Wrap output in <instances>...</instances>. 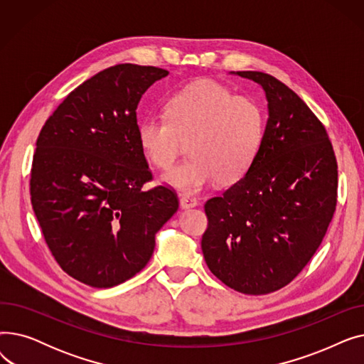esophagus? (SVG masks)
Listing matches in <instances>:
<instances>
[{"label": "esophagus", "mask_w": 364, "mask_h": 364, "mask_svg": "<svg viewBox=\"0 0 364 364\" xmlns=\"http://www.w3.org/2000/svg\"><path fill=\"white\" fill-rule=\"evenodd\" d=\"M180 206L183 209H188V208H195L198 206V200L192 196H181L180 198Z\"/></svg>", "instance_id": "obj_1"}]
</instances>
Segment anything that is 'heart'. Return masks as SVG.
<instances>
[{"label": "heart", "instance_id": "heart-1", "mask_svg": "<svg viewBox=\"0 0 364 364\" xmlns=\"http://www.w3.org/2000/svg\"><path fill=\"white\" fill-rule=\"evenodd\" d=\"M165 114L139 124V144L153 166L168 169L188 143L190 159L162 177L181 192H199L215 180L220 186L237 183L261 149V106L218 84L200 81L176 92L165 105Z\"/></svg>", "mask_w": 364, "mask_h": 364}]
</instances>
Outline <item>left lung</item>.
Here are the masks:
<instances>
[{"label": "left lung", "instance_id": "1", "mask_svg": "<svg viewBox=\"0 0 364 364\" xmlns=\"http://www.w3.org/2000/svg\"><path fill=\"white\" fill-rule=\"evenodd\" d=\"M235 75L262 87L269 119L250 171L205 203L202 252L228 288L265 295L316 254L336 208L338 165L326 129L296 92L269 73Z\"/></svg>", "mask_w": 364, "mask_h": 364}]
</instances>
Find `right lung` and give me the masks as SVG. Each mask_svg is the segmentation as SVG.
I'll return each mask as SVG.
<instances>
[{
	"label": "right lung",
	"instance_id": "add662e5",
	"mask_svg": "<svg viewBox=\"0 0 364 364\" xmlns=\"http://www.w3.org/2000/svg\"><path fill=\"white\" fill-rule=\"evenodd\" d=\"M169 72L122 63L75 88L43 127L31 202L46 243L70 277L112 288L143 270L155 236L178 209L174 190H141L151 172L137 137V106Z\"/></svg>",
	"mask_w": 364,
	"mask_h": 364
}]
</instances>
